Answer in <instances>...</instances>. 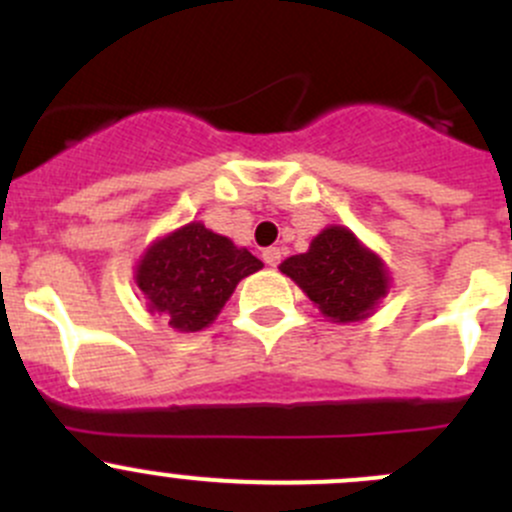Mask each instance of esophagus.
<instances>
[{
	"instance_id": "esophagus-1",
	"label": "esophagus",
	"mask_w": 512,
	"mask_h": 512,
	"mask_svg": "<svg viewBox=\"0 0 512 512\" xmlns=\"http://www.w3.org/2000/svg\"><path fill=\"white\" fill-rule=\"evenodd\" d=\"M262 260H265V265H270V267L280 265V260H282L280 247H267V250H262Z\"/></svg>"
}]
</instances>
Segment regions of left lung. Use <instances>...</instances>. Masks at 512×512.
Listing matches in <instances>:
<instances>
[{
  "label": "left lung",
  "mask_w": 512,
  "mask_h": 512,
  "mask_svg": "<svg viewBox=\"0 0 512 512\" xmlns=\"http://www.w3.org/2000/svg\"><path fill=\"white\" fill-rule=\"evenodd\" d=\"M280 270L334 322L366 317L389 287L379 257L366 252L347 227H327L319 232L309 252L289 257Z\"/></svg>",
  "instance_id": "1"
}]
</instances>
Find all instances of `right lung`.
Segmentation results:
<instances>
[{"instance_id": "add662e5", "label": "right lung", "mask_w": 512, "mask_h": 512, "mask_svg": "<svg viewBox=\"0 0 512 512\" xmlns=\"http://www.w3.org/2000/svg\"><path fill=\"white\" fill-rule=\"evenodd\" d=\"M260 267L262 262L245 247L190 223L146 252L136 282L151 309L168 317L170 327L198 332L218 317L237 282Z\"/></svg>"}]
</instances>
